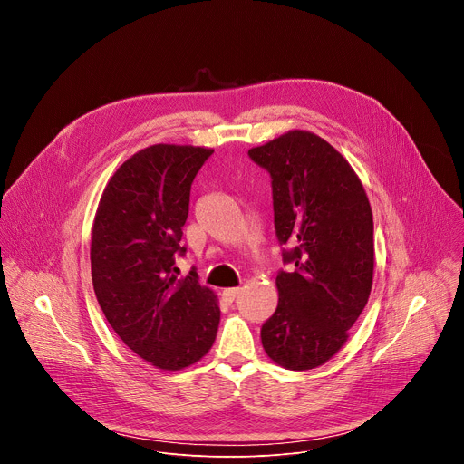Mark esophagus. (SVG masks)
Wrapping results in <instances>:
<instances>
[{
  "label": "esophagus",
  "mask_w": 464,
  "mask_h": 464,
  "mask_svg": "<svg viewBox=\"0 0 464 464\" xmlns=\"http://www.w3.org/2000/svg\"><path fill=\"white\" fill-rule=\"evenodd\" d=\"M238 294H240V288H226V290H222V299L226 303H233Z\"/></svg>",
  "instance_id": "obj_1"
}]
</instances>
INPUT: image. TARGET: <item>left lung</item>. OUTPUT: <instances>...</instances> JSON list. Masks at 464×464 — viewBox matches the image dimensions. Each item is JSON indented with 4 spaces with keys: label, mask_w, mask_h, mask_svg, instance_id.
I'll return each mask as SVG.
<instances>
[{
    "label": "left lung",
    "mask_w": 464,
    "mask_h": 464,
    "mask_svg": "<svg viewBox=\"0 0 464 464\" xmlns=\"http://www.w3.org/2000/svg\"><path fill=\"white\" fill-rule=\"evenodd\" d=\"M249 158L266 169L274 187L276 231L290 244L279 272V304L262 324L268 358L290 371L326 363L349 340L374 276L372 211L351 163L308 130L253 147Z\"/></svg>",
    "instance_id": "8db88e82"
}]
</instances>
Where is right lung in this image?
Instances as JSON below:
<instances>
[{"instance_id":"right-lung-1","label":"right lung","mask_w":464,"mask_h":464,"mask_svg":"<svg viewBox=\"0 0 464 464\" xmlns=\"http://www.w3.org/2000/svg\"><path fill=\"white\" fill-rule=\"evenodd\" d=\"M213 149L152 145L108 179L92 229V281L122 343L161 371H183L213 347L218 297L174 274L190 183Z\"/></svg>"}]
</instances>
